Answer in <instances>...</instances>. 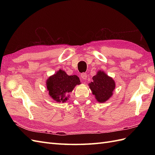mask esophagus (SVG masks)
Here are the masks:
<instances>
[{
	"label": "esophagus",
	"mask_w": 155,
	"mask_h": 155,
	"mask_svg": "<svg viewBox=\"0 0 155 155\" xmlns=\"http://www.w3.org/2000/svg\"><path fill=\"white\" fill-rule=\"evenodd\" d=\"M81 78L83 80H86L87 78V73H85V72H83V73H82L81 74Z\"/></svg>",
	"instance_id": "esophagus-1"
}]
</instances>
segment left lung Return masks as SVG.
Wrapping results in <instances>:
<instances>
[{
    "instance_id": "left-lung-1",
    "label": "left lung",
    "mask_w": 155,
    "mask_h": 155,
    "mask_svg": "<svg viewBox=\"0 0 155 155\" xmlns=\"http://www.w3.org/2000/svg\"><path fill=\"white\" fill-rule=\"evenodd\" d=\"M93 82L88 83V86L97 102L104 103L113 96L116 84L113 78L108 76L104 71H98L93 77Z\"/></svg>"
}]
</instances>
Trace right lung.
Listing matches in <instances>:
<instances>
[{
  "label": "right lung",
  "instance_id": "obj_1",
  "mask_svg": "<svg viewBox=\"0 0 155 155\" xmlns=\"http://www.w3.org/2000/svg\"><path fill=\"white\" fill-rule=\"evenodd\" d=\"M78 84H81V81L77 75L69 76L61 69L49 77L46 81L49 96L57 103L67 101L70 96L69 93Z\"/></svg>",
  "mask_w": 155,
  "mask_h": 155
}]
</instances>
